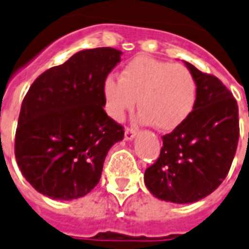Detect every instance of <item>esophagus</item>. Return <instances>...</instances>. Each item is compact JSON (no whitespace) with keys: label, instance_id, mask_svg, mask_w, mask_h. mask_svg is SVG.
Wrapping results in <instances>:
<instances>
[{"label":"esophagus","instance_id":"esophagus-1","mask_svg":"<svg viewBox=\"0 0 249 249\" xmlns=\"http://www.w3.org/2000/svg\"><path fill=\"white\" fill-rule=\"evenodd\" d=\"M136 136V130H134V128H126V131H124V138H126V140H132V139Z\"/></svg>","mask_w":249,"mask_h":249}]
</instances>
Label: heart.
<instances>
[{
    "label": "heart",
    "instance_id": "1",
    "mask_svg": "<svg viewBox=\"0 0 249 249\" xmlns=\"http://www.w3.org/2000/svg\"><path fill=\"white\" fill-rule=\"evenodd\" d=\"M196 93V80L186 66L146 55L131 59L118 80L107 78L103 87L104 107L114 121H122L138 100L140 118L160 131H173L188 118Z\"/></svg>",
    "mask_w": 249,
    "mask_h": 249
}]
</instances>
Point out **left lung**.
<instances>
[{
	"instance_id": "left-lung-1",
	"label": "left lung",
	"mask_w": 249,
	"mask_h": 249,
	"mask_svg": "<svg viewBox=\"0 0 249 249\" xmlns=\"http://www.w3.org/2000/svg\"><path fill=\"white\" fill-rule=\"evenodd\" d=\"M197 93L194 110L171 134L162 136L159 160L145 170L146 188L160 200L196 203L226 178L239 140L238 104L213 75L184 61Z\"/></svg>"
}]
</instances>
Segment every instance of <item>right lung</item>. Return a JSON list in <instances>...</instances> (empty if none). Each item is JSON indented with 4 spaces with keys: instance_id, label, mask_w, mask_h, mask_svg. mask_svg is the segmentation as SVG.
<instances>
[{
    "instance_id": "right-lung-1",
    "label": "right lung",
    "mask_w": 249,
    "mask_h": 249,
    "mask_svg": "<svg viewBox=\"0 0 249 249\" xmlns=\"http://www.w3.org/2000/svg\"><path fill=\"white\" fill-rule=\"evenodd\" d=\"M121 55L114 48L80 51L30 87L19 114L15 159L40 194L74 200L100 182L107 152L124 136L104 110L103 97Z\"/></svg>"
}]
</instances>
